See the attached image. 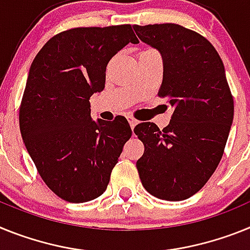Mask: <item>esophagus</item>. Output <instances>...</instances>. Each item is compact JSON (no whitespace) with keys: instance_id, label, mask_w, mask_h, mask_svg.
Here are the masks:
<instances>
[{"instance_id":"34e87169","label":"esophagus","mask_w":250,"mask_h":250,"mask_svg":"<svg viewBox=\"0 0 250 250\" xmlns=\"http://www.w3.org/2000/svg\"><path fill=\"white\" fill-rule=\"evenodd\" d=\"M127 119H128V122H129V125H131V128L132 129H133L134 127H136V125H137V121H136V119L133 118V117H131V116H128L127 117Z\"/></svg>"}]
</instances>
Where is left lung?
<instances>
[{
	"instance_id": "left-lung-1",
	"label": "left lung",
	"mask_w": 250,
	"mask_h": 250,
	"mask_svg": "<svg viewBox=\"0 0 250 250\" xmlns=\"http://www.w3.org/2000/svg\"><path fill=\"white\" fill-rule=\"evenodd\" d=\"M141 41L158 50L164 78L158 95L173 108L167 127L136 125L145 145L136 164L143 188L167 201L188 199L221 160L234 117L224 64L215 47L176 23L133 26Z\"/></svg>"
}]
</instances>
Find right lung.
<instances>
[{
    "mask_svg": "<svg viewBox=\"0 0 250 250\" xmlns=\"http://www.w3.org/2000/svg\"><path fill=\"white\" fill-rule=\"evenodd\" d=\"M131 25L77 27L50 39L35 56L20 107V131L41 179L69 203L103 194L123 146L127 119L90 117L89 99L105 84V69L127 44Z\"/></svg>",
    "mask_w": 250,
    "mask_h": 250,
    "instance_id": "right-lung-1",
    "label": "right lung"
}]
</instances>
